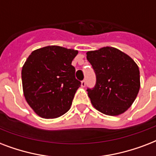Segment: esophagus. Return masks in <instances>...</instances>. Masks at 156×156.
I'll list each match as a JSON object with an SVG mask.
<instances>
[{"instance_id": "obj_1", "label": "esophagus", "mask_w": 156, "mask_h": 156, "mask_svg": "<svg viewBox=\"0 0 156 156\" xmlns=\"http://www.w3.org/2000/svg\"><path fill=\"white\" fill-rule=\"evenodd\" d=\"M81 86H82V87H86V80L82 81V83H81Z\"/></svg>"}]
</instances>
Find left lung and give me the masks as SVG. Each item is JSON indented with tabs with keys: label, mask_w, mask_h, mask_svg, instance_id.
<instances>
[{
	"label": "left lung",
	"mask_w": 156,
	"mask_h": 156,
	"mask_svg": "<svg viewBox=\"0 0 156 156\" xmlns=\"http://www.w3.org/2000/svg\"><path fill=\"white\" fill-rule=\"evenodd\" d=\"M87 59L96 76L95 87L87 90L94 108L108 116L125 112L140 88L137 64L127 54L112 47L87 52Z\"/></svg>",
	"instance_id": "1"
}]
</instances>
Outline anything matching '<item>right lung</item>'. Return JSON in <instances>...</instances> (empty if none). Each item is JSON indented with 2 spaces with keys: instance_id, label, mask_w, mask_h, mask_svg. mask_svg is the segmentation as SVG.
I'll return each instance as SVG.
<instances>
[{
  "instance_id": "right-lung-1",
  "label": "right lung",
  "mask_w": 156,
  "mask_h": 156,
  "mask_svg": "<svg viewBox=\"0 0 156 156\" xmlns=\"http://www.w3.org/2000/svg\"><path fill=\"white\" fill-rule=\"evenodd\" d=\"M78 52L47 46L33 51L23 65V94L30 108L43 118H56L70 108L81 85L71 65Z\"/></svg>"
}]
</instances>
